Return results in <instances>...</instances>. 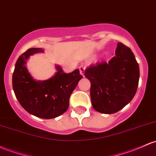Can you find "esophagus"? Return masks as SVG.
Segmentation results:
<instances>
[{
  "label": "esophagus",
  "mask_w": 156,
  "mask_h": 156,
  "mask_svg": "<svg viewBox=\"0 0 156 156\" xmlns=\"http://www.w3.org/2000/svg\"><path fill=\"white\" fill-rule=\"evenodd\" d=\"M85 69H86V66H80V67H79L80 73H81V75H83V74H84Z\"/></svg>",
  "instance_id": "obj_1"
}]
</instances>
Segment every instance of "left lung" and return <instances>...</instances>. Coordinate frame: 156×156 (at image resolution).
<instances>
[{
    "mask_svg": "<svg viewBox=\"0 0 156 156\" xmlns=\"http://www.w3.org/2000/svg\"><path fill=\"white\" fill-rule=\"evenodd\" d=\"M84 75L91 83L93 108L101 113L112 114L124 108L135 96L140 73L131 49L119 43L115 57L107 63L90 65Z\"/></svg>",
    "mask_w": 156,
    "mask_h": 156,
    "instance_id": "obj_1",
    "label": "left lung"
}]
</instances>
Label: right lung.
<instances>
[{"label":"right lung","mask_w":156,"mask_h":156,"mask_svg":"<svg viewBox=\"0 0 156 156\" xmlns=\"http://www.w3.org/2000/svg\"><path fill=\"white\" fill-rule=\"evenodd\" d=\"M43 52L42 48H31L18 58L12 75V87L25 110L36 117L50 119L67 110L70 95L83 76L79 69L67 74L56 65L57 72L52 78L45 81L35 80L26 64L31 55Z\"/></svg>","instance_id":"obj_1"}]
</instances>
